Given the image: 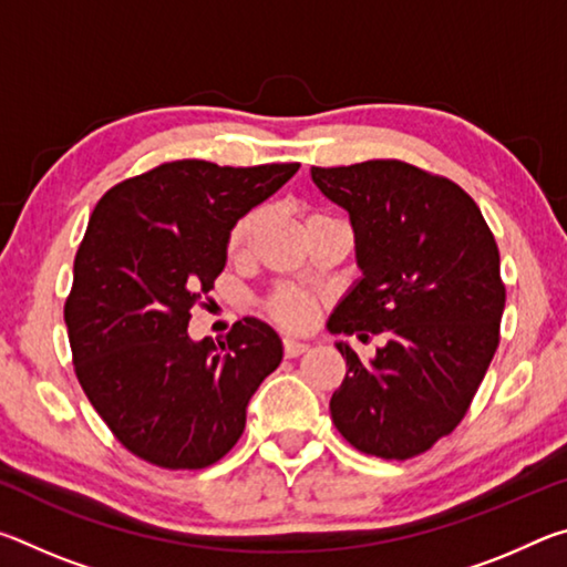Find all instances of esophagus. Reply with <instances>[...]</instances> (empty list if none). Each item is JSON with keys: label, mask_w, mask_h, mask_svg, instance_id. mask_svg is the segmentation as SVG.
Listing matches in <instances>:
<instances>
[{"label": "esophagus", "mask_w": 567, "mask_h": 567, "mask_svg": "<svg viewBox=\"0 0 567 567\" xmlns=\"http://www.w3.org/2000/svg\"><path fill=\"white\" fill-rule=\"evenodd\" d=\"M285 354L287 358H300L302 352L310 350V344L302 342V340H295V338H285Z\"/></svg>", "instance_id": "34e87169"}]
</instances>
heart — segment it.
Here are the masks:
<instances>
[{"label":"heart","instance_id":"b5f03b06","mask_svg":"<svg viewBox=\"0 0 567 567\" xmlns=\"http://www.w3.org/2000/svg\"><path fill=\"white\" fill-rule=\"evenodd\" d=\"M315 217H324V215H312L310 219H315ZM260 223H262L260 209H252V213H247V215L237 219L235 227L229 229V237H227L229 255L237 257V255L245 252L249 243H252V237L257 233V227H260ZM270 312L275 315L277 322L285 324V328L297 330V328H305V324H310L312 315H315V302L307 295L290 290V287H285V290L272 295Z\"/></svg>","mask_w":567,"mask_h":567}]
</instances>
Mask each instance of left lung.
Returning a JSON list of instances; mask_svg holds the SVG:
<instances>
[{"label": "left lung", "instance_id": "obj_1", "mask_svg": "<svg viewBox=\"0 0 567 567\" xmlns=\"http://www.w3.org/2000/svg\"><path fill=\"white\" fill-rule=\"evenodd\" d=\"M350 215L360 277L334 307L332 334H385L362 360L334 348L348 375L330 415L360 453L408 460L453 433L485 378L505 310L501 252L483 213L455 182L398 159L312 167Z\"/></svg>", "mask_w": 567, "mask_h": 567}]
</instances>
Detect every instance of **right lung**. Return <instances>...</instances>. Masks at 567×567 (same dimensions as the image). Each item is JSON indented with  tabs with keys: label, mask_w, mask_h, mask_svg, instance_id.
I'll use <instances>...</instances> for the list:
<instances>
[{
	"label": "right lung",
	"mask_w": 567,
	"mask_h": 567,
	"mask_svg": "<svg viewBox=\"0 0 567 567\" xmlns=\"http://www.w3.org/2000/svg\"><path fill=\"white\" fill-rule=\"evenodd\" d=\"M297 169L177 159L124 179L94 207L64 322L82 390L147 463H217L243 435L255 390L282 362L280 334L257 318L235 322L219 344L192 340L187 324L225 270L229 229Z\"/></svg>",
	"instance_id": "right-lung-1"
}]
</instances>
